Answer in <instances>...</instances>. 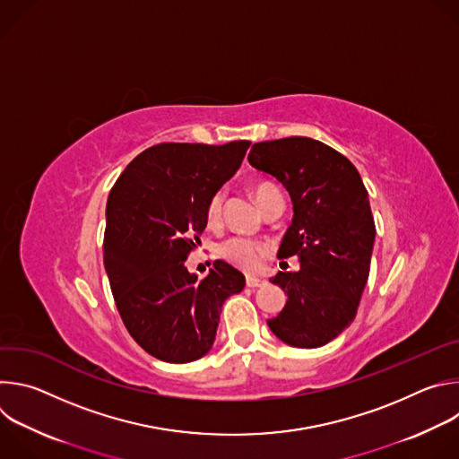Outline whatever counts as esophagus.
Wrapping results in <instances>:
<instances>
[{"mask_svg":"<svg viewBox=\"0 0 459 459\" xmlns=\"http://www.w3.org/2000/svg\"><path fill=\"white\" fill-rule=\"evenodd\" d=\"M267 281L261 280V278H255V276H247V287L250 289H257V287H265Z\"/></svg>","mask_w":459,"mask_h":459,"instance_id":"obj_1","label":"esophagus"}]
</instances>
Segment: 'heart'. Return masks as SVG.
Instances as JSON below:
<instances>
[{"label":"heart","mask_w":459,"mask_h":459,"mask_svg":"<svg viewBox=\"0 0 459 459\" xmlns=\"http://www.w3.org/2000/svg\"><path fill=\"white\" fill-rule=\"evenodd\" d=\"M271 190H276V188L273 185H267V183H261V185L254 186L252 192H254V198H255L257 205H259L261 198H264V195ZM223 200H225L223 190H218L216 194H212V198L209 200V205H207L209 223H218L220 221L221 211H223ZM265 252H267V247L264 243L248 239V238H241V236L230 238L221 245L223 259L229 261L230 265H234L238 269H243V271H255L261 265V261H264Z\"/></svg>","instance_id":"obj_1"}]
</instances>
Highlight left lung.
I'll return each mask as SVG.
<instances>
[{"label": "left lung", "mask_w": 459, "mask_h": 459, "mask_svg": "<svg viewBox=\"0 0 459 459\" xmlns=\"http://www.w3.org/2000/svg\"><path fill=\"white\" fill-rule=\"evenodd\" d=\"M248 163L287 188L294 211L278 257L298 255L299 271L271 278L287 301L269 329L290 347H323L352 323L368 280L376 238L368 192L343 154L312 138L254 143Z\"/></svg>", "instance_id": "8db88e82"}]
</instances>
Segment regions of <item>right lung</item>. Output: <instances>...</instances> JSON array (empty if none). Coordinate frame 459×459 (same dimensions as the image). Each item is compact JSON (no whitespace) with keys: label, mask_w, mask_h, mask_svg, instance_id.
Instances as JSON below:
<instances>
[{"label":"right lung","mask_w":459,"mask_h":459,"mask_svg":"<svg viewBox=\"0 0 459 459\" xmlns=\"http://www.w3.org/2000/svg\"><path fill=\"white\" fill-rule=\"evenodd\" d=\"M250 142L161 143L126 165L107 202L103 264L126 331L169 363L204 358L225 299L245 276L216 259L207 278L185 261L207 227V205L239 169Z\"/></svg>","instance_id":"add662e5"}]
</instances>
